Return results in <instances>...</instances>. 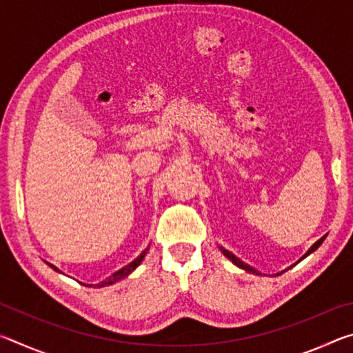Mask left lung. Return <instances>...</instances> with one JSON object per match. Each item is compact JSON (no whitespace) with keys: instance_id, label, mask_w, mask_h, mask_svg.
Masks as SVG:
<instances>
[{"instance_id":"8db88e82","label":"left lung","mask_w":353,"mask_h":353,"mask_svg":"<svg viewBox=\"0 0 353 353\" xmlns=\"http://www.w3.org/2000/svg\"><path fill=\"white\" fill-rule=\"evenodd\" d=\"M327 236V235H325ZM325 236H322L321 238V240H318V241H316L314 244H313V246L312 248H310L308 250H307V252H305V255H303L302 256V259L301 260H299V261H302L303 259H307V256L310 255V254H313L314 252V250L316 249H318L319 246H321V244L322 243H324V240H325ZM219 249H221V252H223L224 254V256H227V259H229L232 263H234V265L235 266H238V268H240V270H244V271H246V272H250V274H255V276H261V272H259V271H256L255 270V268H252V266H249L248 265V263H244V261H241L240 259H238V256L236 255H234V254H232V252H229V250H227V249H224L223 246H219ZM297 261V263H299ZM291 268V266H290ZM280 274H283V271L282 272H279V274H274V276H280Z\"/></svg>"}]
</instances>
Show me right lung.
Segmentation results:
<instances>
[{
	"label": "right lung",
	"mask_w": 353,
	"mask_h": 353,
	"mask_svg": "<svg viewBox=\"0 0 353 353\" xmlns=\"http://www.w3.org/2000/svg\"><path fill=\"white\" fill-rule=\"evenodd\" d=\"M148 250H149V246L143 250V252L137 256L135 260H132L129 263V265H126L124 268H121V270L119 271H117V272H113L110 277H107L105 280H103V282L101 283H98L97 285V288H103V286H109V285H113V283H117V282H119V280H123V279H126L129 274H132L137 268H139L140 265H141V261H143V259H145L146 256V254H148ZM48 265H50L52 270H54L56 272H62L61 270H59V268H56L54 265H51V263H48ZM88 286V285H87ZM90 286H93V285H90Z\"/></svg>",
	"instance_id": "obj_1"
}]
</instances>
